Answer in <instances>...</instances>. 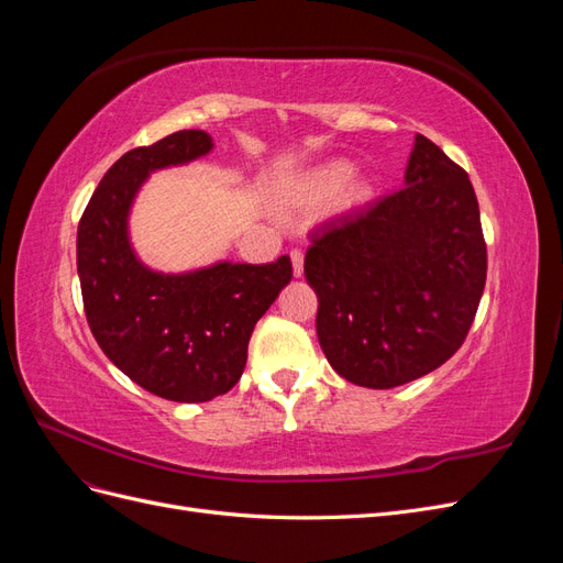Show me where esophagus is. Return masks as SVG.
Here are the masks:
<instances>
[{
  "label": "esophagus",
  "instance_id": "1",
  "mask_svg": "<svg viewBox=\"0 0 563 563\" xmlns=\"http://www.w3.org/2000/svg\"><path fill=\"white\" fill-rule=\"evenodd\" d=\"M302 261H305L302 251H300V249H294V251H291V263H294V275H296V277L302 275Z\"/></svg>",
  "mask_w": 563,
  "mask_h": 563
}]
</instances>
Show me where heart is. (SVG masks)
Segmentation results:
<instances>
[{"label":"heart","mask_w":563,"mask_h":563,"mask_svg":"<svg viewBox=\"0 0 563 563\" xmlns=\"http://www.w3.org/2000/svg\"><path fill=\"white\" fill-rule=\"evenodd\" d=\"M350 178H352V166L345 162H333V164L314 168V172L298 176L296 180L284 185L277 199L282 207H288V209L319 207V203H327L343 192ZM362 197H364L362 190H354L350 195L352 201L362 199Z\"/></svg>","instance_id":"b5f03b06"}]
</instances>
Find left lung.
<instances>
[{
	"instance_id": "8db88e82",
	"label": "left lung",
	"mask_w": 563,
	"mask_h": 563,
	"mask_svg": "<svg viewBox=\"0 0 563 563\" xmlns=\"http://www.w3.org/2000/svg\"><path fill=\"white\" fill-rule=\"evenodd\" d=\"M404 180L401 190L312 230L305 253L319 345L338 376L371 389L449 362L486 284L470 176L418 133Z\"/></svg>"
}]
</instances>
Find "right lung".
<instances>
[{
  "label": "right lung",
  "mask_w": 563,
  "mask_h": 563,
  "mask_svg": "<svg viewBox=\"0 0 563 563\" xmlns=\"http://www.w3.org/2000/svg\"><path fill=\"white\" fill-rule=\"evenodd\" d=\"M211 147L207 131L190 129L126 152L96 187L77 230L84 312L96 343L133 383L180 404L211 401L236 385L255 321L294 277L288 255L183 275H162L135 258L129 211L145 178Z\"/></svg>",
  "instance_id": "add662e5"
}]
</instances>
